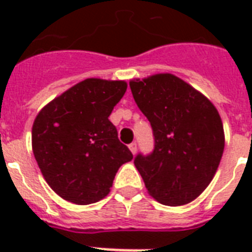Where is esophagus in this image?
I'll return each instance as SVG.
<instances>
[{"mask_svg":"<svg viewBox=\"0 0 252 252\" xmlns=\"http://www.w3.org/2000/svg\"><path fill=\"white\" fill-rule=\"evenodd\" d=\"M129 150L134 156V154H136V152H137V144H136V142H132V144L129 145Z\"/></svg>","mask_w":252,"mask_h":252,"instance_id":"34e87169","label":"esophagus"}]
</instances>
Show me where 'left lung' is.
<instances>
[{
  "mask_svg": "<svg viewBox=\"0 0 252 252\" xmlns=\"http://www.w3.org/2000/svg\"><path fill=\"white\" fill-rule=\"evenodd\" d=\"M129 86L156 141L153 153L134 158L148 193L170 207L191 203L209 186L222 158L225 133L219 111L170 73L130 80Z\"/></svg>",
  "mask_w": 252,
  "mask_h": 252,
  "instance_id": "left-lung-1",
  "label": "left lung"
}]
</instances>
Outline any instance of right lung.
I'll list each match as a JSON object with an SVG mask.
<instances>
[{
	"label": "right lung",
	"mask_w": 252,
	"mask_h": 252,
	"mask_svg": "<svg viewBox=\"0 0 252 252\" xmlns=\"http://www.w3.org/2000/svg\"><path fill=\"white\" fill-rule=\"evenodd\" d=\"M126 81L87 78L51 100L32 126V152L45 182L66 201L87 205L110 193L132 153L108 120Z\"/></svg>",
	"instance_id": "add662e5"
}]
</instances>
